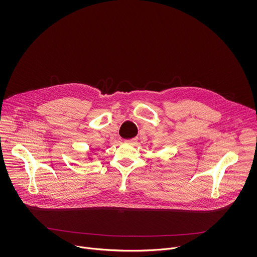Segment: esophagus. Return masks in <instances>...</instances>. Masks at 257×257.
Instances as JSON below:
<instances>
[{
  "mask_svg": "<svg viewBox=\"0 0 257 257\" xmlns=\"http://www.w3.org/2000/svg\"><path fill=\"white\" fill-rule=\"evenodd\" d=\"M124 143L128 144V145H135L137 143V139L135 138V139H131V140H125Z\"/></svg>",
  "mask_w": 257,
  "mask_h": 257,
  "instance_id": "obj_1",
  "label": "esophagus"
}]
</instances>
